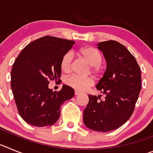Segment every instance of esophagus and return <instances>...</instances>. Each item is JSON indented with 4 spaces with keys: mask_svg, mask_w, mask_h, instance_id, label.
I'll list each match as a JSON object with an SVG mask.
<instances>
[{
    "mask_svg": "<svg viewBox=\"0 0 153 153\" xmlns=\"http://www.w3.org/2000/svg\"><path fill=\"white\" fill-rule=\"evenodd\" d=\"M79 93V91H77V90H75V95H78Z\"/></svg>",
    "mask_w": 153,
    "mask_h": 153,
    "instance_id": "obj_1",
    "label": "esophagus"
}]
</instances>
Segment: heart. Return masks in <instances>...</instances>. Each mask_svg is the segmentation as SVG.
Returning <instances> with one entry per match:
<instances>
[{
    "mask_svg": "<svg viewBox=\"0 0 153 153\" xmlns=\"http://www.w3.org/2000/svg\"><path fill=\"white\" fill-rule=\"evenodd\" d=\"M79 54L90 65L91 72L93 74L97 76H101L103 74V67L101 66V63L102 61V55L97 49L91 47H83L79 50ZM72 53H66L60 61V68L64 73H69L72 69ZM65 83L77 91H84L85 90L93 86L94 80L91 76L83 77L74 74L66 78Z\"/></svg>",
    "mask_w": 153,
    "mask_h": 153,
    "instance_id": "1",
    "label": "heart"
}]
</instances>
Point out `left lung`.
Returning a JSON list of instances; mask_svg holds the SVG:
<instances>
[{
    "label": "left lung",
    "mask_w": 153,
    "mask_h": 153,
    "mask_svg": "<svg viewBox=\"0 0 153 153\" xmlns=\"http://www.w3.org/2000/svg\"><path fill=\"white\" fill-rule=\"evenodd\" d=\"M97 46L107 63L97 85L105 97L88 95L83 123L92 130L106 132L120 128L132 116L141 90V71L134 56L119 42L107 40Z\"/></svg>",
    "instance_id": "1"
}]
</instances>
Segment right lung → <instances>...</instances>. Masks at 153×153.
Listing matches in <instances>:
<instances>
[{
	"label": "right lung",
	"instance_id": "obj_1",
	"mask_svg": "<svg viewBox=\"0 0 153 153\" xmlns=\"http://www.w3.org/2000/svg\"><path fill=\"white\" fill-rule=\"evenodd\" d=\"M74 44L56 36H42L24 47L13 63L10 86L19 114L28 124H54L62 103L74 96V90L67 85L59 91L48 87L49 80L60 79L61 59Z\"/></svg>",
	"mask_w": 153,
	"mask_h": 153
}]
</instances>
